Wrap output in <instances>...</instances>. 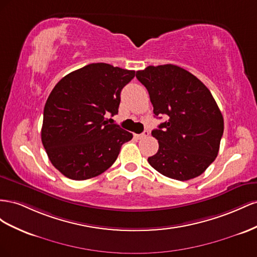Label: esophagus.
I'll return each mask as SVG.
<instances>
[{"label": "esophagus", "mask_w": 257, "mask_h": 257, "mask_svg": "<svg viewBox=\"0 0 257 257\" xmlns=\"http://www.w3.org/2000/svg\"><path fill=\"white\" fill-rule=\"evenodd\" d=\"M150 136V131L149 130H144V133H142L141 135H135V138L138 139V140H140V139H143V138H146Z\"/></svg>", "instance_id": "34e87169"}]
</instances>
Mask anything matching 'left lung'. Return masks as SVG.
Instances as JSON below:
<instances>
[{"label":"left lung","mask_w":257,"mask_h":257,"mask_svg":"<svg viewBox=\"0 0 257 257\" xmlns=\"http://www.w3.org/2000/svg\"><path fill=\"white\" fill-rule=\"evenodd\" d=\"M136 76L149 91L155 116L169 118L152 131L159 149L149 157L150 165L178 181L199 177L216 158L224 133L213 96L201 80L174 64L150 65Z\"/></svg>","instance_id":"1"}]
</instances>
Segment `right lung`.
Segmentation results:
<instances>
[{
    "instance_id": "1",
    "label": "right lung",
    "mask_w": 257,
    "mask_h": 257,
    "mask_svg": "<svg viewBox=\"0 0 257 257\" xmlns=\"http://www.w3.org/2000/svg\"><path fill=\"white\" fill-rule=\"evenodd\" d=\"M135 71L91 63L71 72L51 90L44 107L42 143L50 163L75 181L103 173L133 134L105 115L118 113L120 91Z\"/></svg>"
}]
</instances>
